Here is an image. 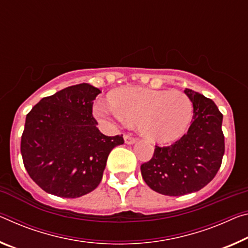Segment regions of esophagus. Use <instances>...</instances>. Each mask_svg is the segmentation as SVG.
I'll return each instance as SVG.
<instances>
[{
    "mask_svg": "<svg viewBox=\"0 0 248 248\" xmlns=\"http://www.w3.org/2000/svg\"><path fill=\"white\" fill-rule=\"evenodd\" d=\"M124 141H125V143L132 144V143L136 142L137 138H135V137H132L131 135H124Z\"/></svg>",
    "mask_w": 248,
    "mask_h": 248,
    "instance_id": "34e87169",
    "label": "esophagus"
}]
</instances>
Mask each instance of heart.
<instances>
[{
  "instance_id": "heart-1",
  "label": "heart",
  "mask_w": 248,
  "mask_h": 248,
  "mask_svg": "<svg viewBox=\"0 0 248 248\" xmlns=\"http://www.w3.org/2000/svg\"><path fill=\"white\" fill-rule=\"evenodd\" d=\"M110 107L103 100L95 105L99 119L139 124V130L155 142H171L186 131L193 115V104L181 92L123 88L111 96Z\"/></svg>"
}]
</instances>
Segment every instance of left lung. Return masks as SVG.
Returning a JSON list of instances; mask_svg holds the SVG:
<instances>
[{
  "label": "left lung",
  "instance_id": "8db88e82",
  "mask_svg": "<svg viewBox=\"0 0 248 248\" xmlns=\"http://www.w3.org/2000/svg\"><path fill=\"white\" fill-rule=\"evenodd\" d=\"M193 104L186 133L166 147L155 144L152 158L141 164L144 182L153 191L180 196L200 191L217 173L225 152L223 115L210 98L186 88Z\"/></svg>",
  "mask_w": 248,
  "mask_h": 248
}]
</instances>
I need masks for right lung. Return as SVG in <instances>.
Here are the masks:
<instances>
[{
	"instance_id": "add662e5",
	"label": "right lung",
	"mask_w": 248,
	"mask_h": 248,
	"mask_svg": "<svg viewBox=\"0 0 248 248\" xmlns=\"http://www.w3.org/2000/svg\"><path fill=\"white\" fill-rule=\"evenodd\" d=\"M101 92L88 84L70 86L45 97L27 113L21 153L27 173L47 193L75 199L103 179L110 151L123 135L105 136L93 116Z\"/></svg>"
}]
</instances>
